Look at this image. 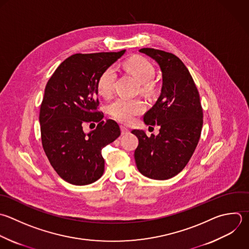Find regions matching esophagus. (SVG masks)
Segmentation results:
<instances>
[{"instance_id":"obj_1","label":"esophagus","mask_w":249,"mask_h":249,"mask_svg":"<svg viewBox=\"0 0 249 249\" xmlns=\"http://www.w3.org/2000/svg\"><path fill=\"white\" fill-rule=\"evenodd\" d=\"M121 130H122V134L123 135H125V134L129 133V129L126 128L125 126H121Z\"/></svg>"}]
</instances>
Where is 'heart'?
<instances>
[{
	"label": "heart",
	"instance_id": "b5f03b06",
	"mask_svg": "<svg viewBox=\"0 0 249 249\" xmlns=\"http://www.w3.org/2000/svg\"><path fill=\"white\" fill-rule=\"evenodd\" d=\"M124 67L141 84V90L144 93L151 94L156 91L157 83L153 79L156 69L149 59L141 55H134L125 60ZM116 77L114 67H108L100 74L97 80V90L101 96H111ZM145 109L146 105L141 99L118 98L108 106V113L113 119L123 124H130Z\"/></svg>",
	"mask_w": 249,
	"mask_h": 249
}]
</instances>
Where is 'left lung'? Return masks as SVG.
<instances>
[{"instance_id": "left-lung-1", "label": "left lung", "mask_w": 249, "mask_h": 249, "mask_svg": "<svg viewBox=\"0 0 249 249\" xmlns=\"http://www.w3.org/2000/svg\"><path fill=\"white\" fill-rule=\"evenodd\" d=\"M155 59L162 72L161 93L144 115L147 125L158 124L160 133L150 137L133 129L138 146L134 159L138 170L155 180L177 175L192 158L202 128V107L198 90L185 64L173 53L144 48L139 50Z\"/></svg>"}]
</instances>
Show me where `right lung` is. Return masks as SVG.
Listing matches in <instances>:
<instances>
[{
    "instance_id": "1",
    "label": "right lung",
    "mask_w": 249,
    "mask_h": 249,
    "mask_svg": "<svg viewBox=\"0 0 249 249\" xmlns=\"http://www.w3.org/2000/svg\"><path fill=\"white\" fill-rule=\"evenodd\" d=\"M124 52L73 54L46 86L39 117L42 144L53 169L70 184L98 180L104 172L102 148L121 135L115 121H103L97 80ZM89 122H97L98 126L86 135L82 126Z\"/></svg>"
}]
</instances>
